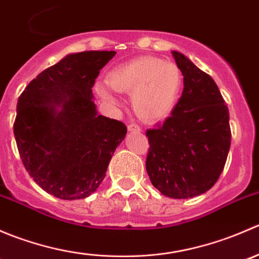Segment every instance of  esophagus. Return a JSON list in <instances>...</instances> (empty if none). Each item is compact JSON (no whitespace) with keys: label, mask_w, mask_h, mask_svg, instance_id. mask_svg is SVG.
<instances>
[{"label":"esophagus","mask_w":259,"mask_h":259,"mask_svg":"<svg viewBox=\"0 0 259 259\" xmlns=\"http://www.w3.org/2000/svg\"><path fill=\"white\" fill-rule=\"evenodd\" d=\"M127 130H129V132H142V127L139 126V125H137V124H129V126H127Z\"/></svg>","instance_id":"1"}]
</instances>
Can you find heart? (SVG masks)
Returning a JSON list of instances; mask_svg holds the SVG:
<instances>
[{"label":"heart","mask_w":259,"mask_h":259,"mask_svg":"<svg viewBox=\"0 0 259 259\" xmlns=\"http://www.w3.org/2000/svg\"><path fill=\"white\" fill-rule=\"evenodd\" d=\"M106 82L115 91L130 94L132 106L140 119L159 121L168 117L177 108L183 75L173 62L142 56L115 66L106 75ZM108 87L98 82L95 91L106 103L116 105V99Z\"/></svg>","instance_id":"1"}]
</instances>
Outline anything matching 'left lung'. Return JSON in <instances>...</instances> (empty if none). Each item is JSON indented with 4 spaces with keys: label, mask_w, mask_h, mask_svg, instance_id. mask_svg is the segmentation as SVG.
I'll use <instances>...</instances> for the list:
<instances>
[{
    "label": "left lung",
    "mask_w": 259,
    "mask_h": 259,
    "mask_svg": "<svg viewBox=\"0 0 259 259\" xmlns=\"http://www.w3.org/2000/svg\"><path fill=\"white\" fill-rule=\"evenodd\" d=\"M173 56L184 89L170 116L146 132V171L161 194L188 199L209 190L223 171L231 148L229 110L209 75L182 52Z\"/></svg>",
    "instance_id": "obj_1"
}]
</instances>
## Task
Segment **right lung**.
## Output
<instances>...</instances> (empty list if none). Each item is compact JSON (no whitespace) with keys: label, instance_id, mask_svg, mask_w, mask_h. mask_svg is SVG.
Returning <instances> with one entry per match:
<instances>
[{"label":"right lung","instance_id":"right-lung-1","mask_svg":"<svg viewBox=\"0 0 259 259\" xmlns=\"http://www.w3.org/2000/svg\"><path fill=\"white\" fill-rule=\"evenodd\" d=\"M115 54L66 55L18 98L14 133L23 165L36 184L60 199L93 194L126 135L121 121L99 115L91 90Z\"/></svg>","mask_w":259,"mask_h":259}]
</instances>
